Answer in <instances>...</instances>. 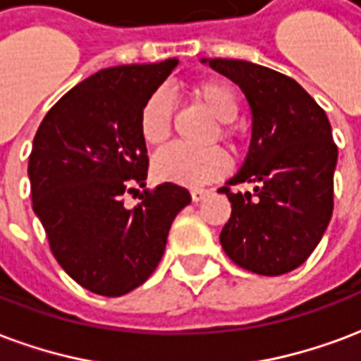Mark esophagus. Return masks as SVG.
I'll return each instance as SVG.
<instances>
[{
  "label": "esophagus",
  "instance_id": "obj_1",
  "mask_svg": "<svg viewBox=\"0 0 361 361\" xmlns=\"http://www.w3.org/2000/svg\"><path fill=\"white\" fill-rule=\"evenodd\" d=\"M190 194L194 202H202V200L206 198L207 194H212V190H209V188H192Z\"/></svg>",
  "mask_w": 361,
  "mask_h": 361
}]
</instances>
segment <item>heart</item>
<instances>
[{"instance_id":"heart-1","label":"heart","mask_w":361,"mask_h":361,"mask_svg":"<svg viewBox=\"0 0 361 361\" xmlns=\"http://www.w3.org/2000/svg\"><path fill=\"white\" fill-rule=\"evenodd\" d=\"M194 99L206 107L221 123H231L240 111V99L235 86L223 80H207L192 90ZM173 128V102L167 92L155 90L144 102L140 111V134L149 146H161L169 140ZM221 136L231 138V128L219 126ZM228 171V157L221 148L194 149L186 146H171L155 157V177L167 183L200 186L212 183Z\"/></svg>"}]
</instances>
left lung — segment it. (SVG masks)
Instances as JSON below:
<instances>
[{
  "instance_id": "8db88e82",
  "label": "left lung",
  "mask_w": 361,
  "mask_h": 361,
  "mask_svg": "<svg viewBox=\"0 0 361 361\" xmlns=\"http://www.w3.org/2000/svg\"><path fill=\"white\" fill-rule=\"evenodd\" d=\"M240 86L252 109L246 159L219 192L231 202L221 246L257 275H285L306 262L333 215L336 144L327 115L294 78L240 59H202ZM252 182L254 192H230Z\"/></svg>"
}]
</instances>
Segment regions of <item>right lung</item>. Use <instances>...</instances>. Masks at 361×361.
<instances>
[{
	"label": "right lung",
	"instance_id": "obj_1",
	"mask_svg": "<svg viewBox=\"0 0 361 361\" xmlns=\"http://www.w3.org/2000/svg\"><path fill=\"white\" fill-rule=\"evenodd\" d=\"M178 59L119 65L71 88L46 113L28 157L32 209L65 273L86 290L123 296L161 262L173 219L190 192L173 183L146 186L148 149L140 111Z\"/></svg>",
	"mask_w": 361,
	"mask_h": 361
}]
</instances>
